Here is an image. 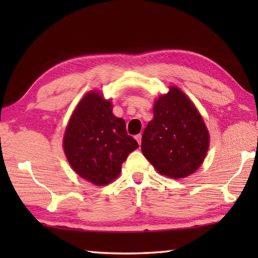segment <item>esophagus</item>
I'll use <instances>...</instances> for the list:
<instances>
[{"mask_svg":"<svg viewBox=\"0 0 258 258\" xmlns=\"http://www.w3.org/2000/svg\"><path fill=\"white\" fill-rule=\"evenodd\" d=\"M135 140H137L138 143L140 146H141V142H142V135L141 134H138L137 137H135Z\"/></svg>","mask_w":258,"mask_h":258,"instance_id":"1","label":"esophagus"}]
</instances>
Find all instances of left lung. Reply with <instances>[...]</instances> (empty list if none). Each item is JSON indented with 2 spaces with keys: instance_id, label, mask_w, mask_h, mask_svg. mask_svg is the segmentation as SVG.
I'll return each mask as SVG.
<instances>
[{
  "instance_id": "left-lung-1",
  "label": "left lung",
  "mask_w": 258,
  "mask_h": 258,
  "mask_svg": "<svg viewBox=\"0 0 258 258\" xmlns=\"http://www.w3.org/2000/svg\"><path fill=\"white\" fill-rule=\"evenodd\" d=\"M209 132L203 116L177 86H169L154 103V118L142 134L141 149L161 175L174 180L191 175L209 149Z\"/></svg>"
}]
</instances>
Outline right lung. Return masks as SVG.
I'll list each match as a JSON object with an SVG mask.
<instances>
[{
	"mask_svg": "<svg viewBox=\"0 0 258 258\" xmlns=\"http://www.w3.org/2000/svg\"><path fill=\"white\" fill-rule=\"evenodd\" d=\"M62 147L78 176L103 186L119 176L121 164L139 145L126 133L125 120L112 113L111 99H104L101 91L92 90L74 109Z\"/></svg>",
	"mask_w": 258,
	"mask_h": 258,
	"instance_id": "add662e5",
	"label": "right lung"
}]
</instances>
